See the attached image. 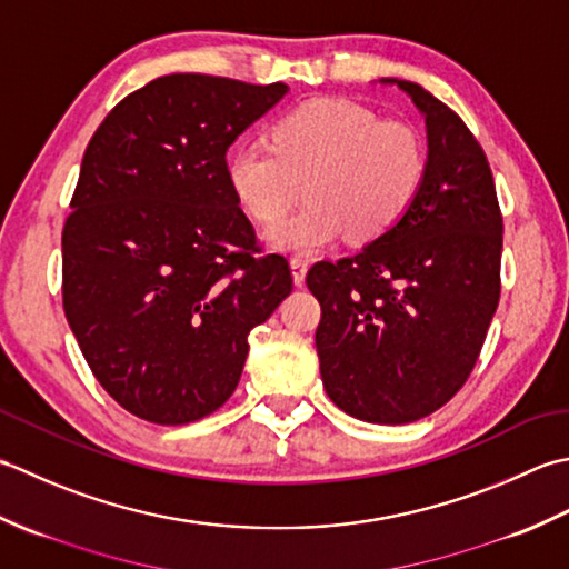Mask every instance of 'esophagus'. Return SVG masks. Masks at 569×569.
<instances>
[{
    "instance_id": "obj_1",
    "label": "esophagus",
    "mask_w": 569,
    "mask_h": 569,
    "mask_svg": "<svg viewBox=\"0 0 569 569\" xmlns=\"http://www.w3.org/2000/svg\"><path fill=\"white\" fill-rule=\"evenodd\" d=\"M289 268H292L295 284H305V277H307V260L292 258V262H289Z\"/></svg>"
}]
</instances>
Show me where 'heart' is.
Listing matches in <instances>:
<instances>
[{"label": "heart", "mask_w": 569, "mask_h": 569, "mask_svg": "<svg viewBox=\"0 0 569 569\" xmlns=\"http://www.w3.org/2000/svg\"><path fill=\"white\" fill-rule=\"evenodd\" d=\"M427 173V147L408 122L380 120L349 100H311L272 127V144L250 142L228 159V181L246 211L272 223L307 181L309 203L268 230V246L315 254L349 233L386 236L410 211Z\"/></svg>", "instance_id": "b5f03b06"}]
</instances>
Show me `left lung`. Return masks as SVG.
Masks as SVG:
<instances>
[{
  "instance_id": "obj_1",
  "label": "left lung",
  "mask_w": 569,
  "mask_h": 569,
  "mask_svg": "<svg viewBox=\"0 0 569 569\" xmlns=\"http://www.w3.org/2000/svg\"><path fill=\"white\" fill-rule=\"evenodd\" d=\"M425 118L427 173L386 236L307 274L319 299L317 353L336 408L363 422L408 425L467 382L501 292L503 220L491 167L457 112L410 80Z\"/></svg>"
}]
</instances>
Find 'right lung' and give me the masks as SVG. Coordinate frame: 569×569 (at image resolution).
I'll return each mask as SVG.
<instances>
[{
  "label": "right lung",
  "instance_id": "obj_1",
  "mask_svg": "<svg viewBox=\"0 0 569 569\" xmlns=\"http://www.w3.org/2000/svg\"><path fill=\"white\" fill-rule=\"evenodd\" d=\"M287 92L161 76L86 149L63 228L66 319L100 386L147 422L218 410L238 388L250 331L292 292L282 254H254L226 164Z\"/></svg>",
  "mask_w": 569,
  "mask_h": 569
}]
</instances>
